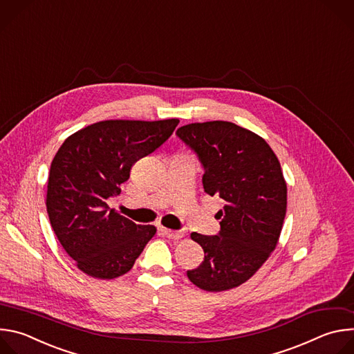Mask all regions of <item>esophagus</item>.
<instances>
[{"label": "esophagus", "instance_id": "1", "mask_svg": "<svg viewBox=\"0 0 354 354\" xmlns=\"http://www.w3.org/2000/svg\"><path fill=\"white\" fill-rule=\"evenodd\" d=\"M168 238H171V239H180L182 236H185V231H172V230H168V228H164V227H161L160 228Z\"/></svg>", "mask_w": 354, "mask_h": 354}]
</instances>
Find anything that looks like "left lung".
<instances>
[{"instance_id":"obj_1","label":"left lung","mask_w":354,"mask_h":354,"mask_svg":"<svg viewBox=\"0 0 354 354\" xmlns=\"http://www.w3.org/2000/svg\"><path fill=\"white\" fill-rule=\"evenodd\" d=\"M176 136L203 167L205 192L225 201L217 213V235L192 232L205 250V261L187 270V277L206 291L238 287L277 245L287 207L280 162L262 137L231 122L186 124Z\"/></svg>"}]
</instances>
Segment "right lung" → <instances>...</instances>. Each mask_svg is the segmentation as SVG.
<instances>
[{"instance_id":"obj_1","label":"right lung","mask_w":354,"mask_h":354,"mask_svg":"<svg viewBox=\"0 0 354 354\" xmlns=\"http://www.w3.org/2000/svg\"><path fill=\"white\" fill-rule=\"evenodd\" d=\"M178 119L104 120L70 136L50 167L46 206L50 224L80 270L111 280L127 273L157 232L109 209L136 161L162 145Z\"/></svg>"}]
</instances>
